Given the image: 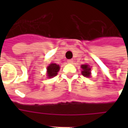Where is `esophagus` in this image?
Returning a JSON list of instances; mask_svg holds the SVG:
<instances>
[{
	"mask_svg": "<svg viewBox=\"0 0 128 128\" xmlns=\"http://www.w3.org/2000/svg\"><path fill=\"white\" fill-rule=\"evenodd\" d=\"M67 62H68V64H72V63H73V60H72V59L68 60H67Z\"/></svg>",
	"mask_w": 128,
	"mask_h": 128,
	"instance_id": "obj_1",
	"label": "esophagus"
}]
</instances>
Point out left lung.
<instances>
[{"label": "left lung", "instance_id": "8db88e82", "mask_svg": "<svg viewBox=\"0 0 128 128\" xmlns=\"http://www.w3.org/2000/svg\"><path fill=\"white\" fill-rule=\"evenodd\" d=\"M82 73L84 77H90V68H89L88 65L86 64H84L82 65Z\"/></svg>", "mask_w": 128, "mask_h": 128}]
</instances>
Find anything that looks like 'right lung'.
<instances>
[{
    "instance_id": "right-lung-1",
    "label": "right lung",
    "mask_w": 128,
    "mask_h": 128,
    "mask_svg": "<svg viewBox=\"0 0 128 128\" xmlns=\"http://www.w3.org/2000/svg\"><path fill=\"white\" fill-rule=\"evenodd\" d=\"M60 70V66L56 64H50L47 67V75L48 78L55 77Z\"/></svg>"
}]
</instances>
